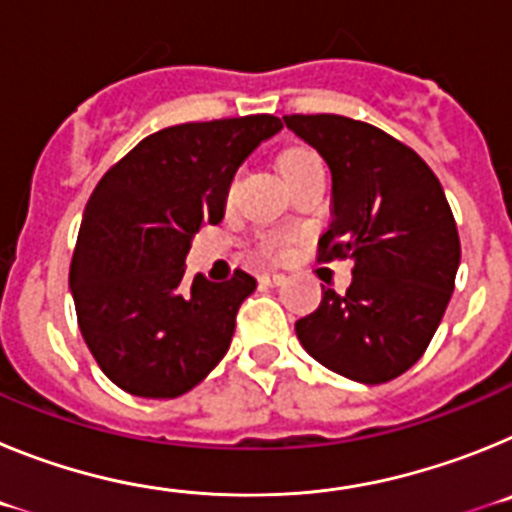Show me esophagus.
Wrapping results in <instances>:
<instances>
[{"mask_svg":"<svg viewBox=\"0 0 512 512\" xmlns=\"http://www.w3.org/2000/svg\"><path fill=\"white\" fill-rule=\"evenodd\" d=\"M284 274H277V271H264V274H259V282L264 284V287H279V284H284Z\"/></svg>","mask_w":512,"mask_h":512,"instance_id":"esophagus-1","label":"esophagus"}]
</instances>
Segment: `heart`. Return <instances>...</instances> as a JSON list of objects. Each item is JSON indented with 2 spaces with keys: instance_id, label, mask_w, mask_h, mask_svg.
<instances>
[{
  "instance_id": "1",
  "label": "heart",
  "mask_w": 512,
  "mask_h": 512,
  "mask_svg": "<svg viewBox=\"0 0 512 512\" xmlns=\"http://www.w3.org/2000/svg\"><path fill=\"white\" fill-rule=\"evenodd\" d=\"M315 166H323V161H320V156L315 151H310V148H292V151H287L282 156V161H279V169H282L284 179H292V176L302 174V171L307 169H315ZM266 251H279L282 248V238H269V241L264 243Z\"/></svg>"
}]
</instances>
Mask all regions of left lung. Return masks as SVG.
I'll return each instance as SVG.
<instances>
[{"mask_svg":"<svg viewBox=\"0 0 512 512\" xmlns=\"http://www.w3.org/2000/svg\"><path fill=\"white\" fill-rule=\"evenodd\" d=\"M333 176L318 261L351 259L343 295L323 287L318 310L295 323L315 361L361 384L408 372L431 343L454 292L461 246L441 182L423 158L369 122L287 115Z\"/></svg>","mask_w":512,"mask_h":512,"instance_id":"obj_1","label":"left lung"}]
</instances>
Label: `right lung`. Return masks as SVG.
I'll list each match as a JSON object with an SVG mask.
<instances>
[{"label":"right lung","instance_id":"obj_1","mask_svg":"<svg viewBox=\"0 0 512 512\" xmlns=\"http://www.w3.org/2000/svg\"><path fill=\"white\" fill-rule=\"evenodd\" d=\"M282 130L274 115L184 122L148 135L99 179L81 220L69 287L99 369L135 397H179L230 348L256 279L189 282L194 233L217 225L238 166Z\"/></svg>","mask_w":512,"mask_h":512}]
</instances>
